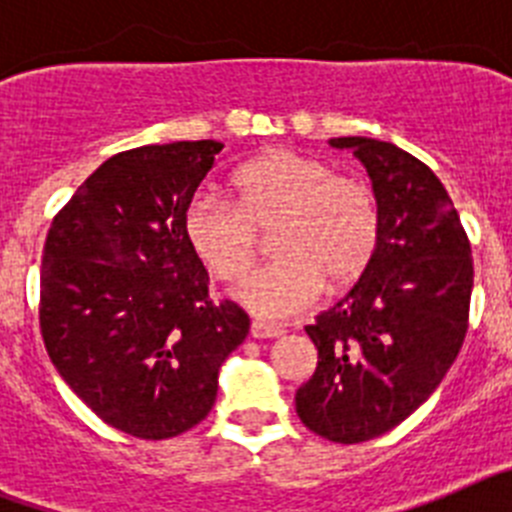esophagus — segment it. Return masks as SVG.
<instances>
[{
    "label": "esophagus",
    "instance_id": "obj_1",
    "mask_svg": "<svg viewBox=\"0 0 512 512\" xmlns=\"http://www.w3.org/2000/svg\"><path fill=\"white\" fill-rule=\"evenodd\" d=\"M284 330L277 328V325H266V323H251V336L264 341V338H279Z\"/></svg>",
    "mask_w": 512,
    "mask_h": 512
}]
</instances>
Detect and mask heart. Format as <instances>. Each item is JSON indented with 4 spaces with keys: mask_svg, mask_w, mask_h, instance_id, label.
Here are the masks:
<instances>
[{
    "mask_svg": "<svg viewBox=\"0 0 512 512\" xmlns=\"http://www.w3.org/2000/svg\"><path fill=\"white\" fill-rule=\"evenodd\" d=\"M235 202L197 192L184 207V238L217 282L246 277L271 233L279 259L235 289L264 320L292 318L318 300L323 282L346 287L369 269L382 233L374 189L336 174L323 158L277 148L253 158L233 179Z\"/></svg>",
    "mask_w": 512,
    "mask_h": 512,
    "instance_id": "heart-1",
    "label": "heart"
}]
</instances>
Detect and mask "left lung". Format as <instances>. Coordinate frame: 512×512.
I'll use <instances>...</instances> for the list:
<instances>
[{
	"label": "left lung",
	"instance_id": "left-lung-1",
	"mask_svg": "<svg viewBox=\"0 0 512 512\" xmlns=\"http://www.w3.org/2000/svg\"><path fill=\"white\" fill-rule=\"evenodd\" d=\"M366 166L382 212L372 264L307 325L315 374L295 395L312 433L361 443L418 410L451 369L469 328L472 246L441 179L384 140H330Z\"/></svg>",
	"mask_w": 512,
	"mask_h": 512
}]
</instances>
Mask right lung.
I'll return each mask as SVG.
<instances>
[{"label": "right lung", "mask_w": 512, "mask_h": 512, "mask_svg": "<svg viewBox=\"0 0 512 512\" xmlns=\"http://www.w3.org/2000/svg\"><path fill=\"white\" fill-rule=\"evenodd\" d=\"M220 151L179 140L115 153L45 238V351L97 418L135 438L164 441L205 420L220 366L248 336L246 312L207 295L182 225Z\"/></svg>", "instance_id": "right-lung-1"}]
</instances>
